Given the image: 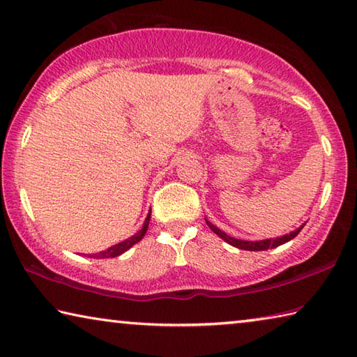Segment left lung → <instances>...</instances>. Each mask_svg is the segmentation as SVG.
<instances>
[{"label":"left lung","instance_id":"1","mask_svg":"<svg viewBox=\"0 0 357 357\" xmlns=\"http://www.w3.org/2000/svg\"><path fill=\"white\" fill-rule=\"evenodd\" d=\"M208 227L213 229V231L217 234V236L222 238L225 243H228L229 245L233 247H238V249H243V250H252V252H259V250H268V249H274V247L277 245H282L288 243V241H291L293 238H296L299 234V231L302 229V227H299L298 229H294V231H291L289 234H285V236H280V238H275V239H263V241H241V239H236V238H231L228 236L227 233H223L222 229L217 228L215 225H213V223L208 222Z\"/></svg>","mask_w":357,"mask_h":357}]
</instances>
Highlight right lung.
Masks as SVG:
<instances>
[{
  "instance_id": "add662e5",
  "label": "right lung",
  "mask_w": 357,
  "mask_h": 357,
  "mask_svg": "<svg viewBox=\"0 0 357 357\" xmlns=\"http://www.w3.org/2000/svg\"><path fill=\"white\" fill-rule=\"evenodd\" d=\"M149 219H151V213L148 214L146 219H144L143 227H142V229H140V231H138L137 234H134V236H130L129 239L123 241V243H119V244H116V245H112L110 249H107V250H104V252L94 253L93 258H114V257L121 255V253H124L126 250H129L132 245L137 244L138 241H142L144 234H146V231H148V225H149Z\"/></svg>"
}]
</instances>
